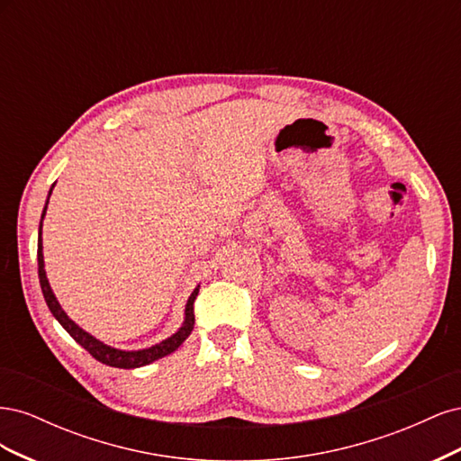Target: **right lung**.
I'll return each mask as SVG.
<instances>
[{
  "mask_svg": "<svg viewBox=\"0 0 461 461\" xmlns=\"http://www.w3.org/2000/svg\"><path fill=\"white\" fill-rule=\"evenodd\" d=\"M55 186V185H53ZM53 186L50 188V194H48V202H50V196H51V190ZM48 202L44 205V212H41V219H44L46 215V209H48ZM38 276H40V286H41V294H44L46 298V303L50 312L53 313V317L59 321L61 327L71 334V337L85 348V350L95 357L97 361H102V364L109 366V367H119V369H134V367H142V366H148L151 364V361H156L159 357H165L169 356L171 352H175L176 348L183 344L188 334L192 332L194 329V300H196L198 292H200V285L194 288V292L190 294L188 302H186V310H185V321H183V327H180L173 337L165 339L163 342L156 344V346H149V348H144V350H119V348H113V346H107L104 344L102 340H97L95 337H92L90 332H86L85 329H80L73 319H68V315L61 310V305L58 302V298H55L53 290L50 286V281L46 276V269H44V254H41V221H40V229H38Z\"/></svg>",
  "mask_w": 461,
  "mask_h": 461,
  "instance_id": "1",
  "label": "right lung"
}]
</instances>
